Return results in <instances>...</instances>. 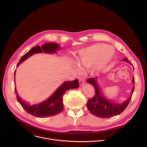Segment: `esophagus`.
<instances>
[{"instance_id":"obj_1","label":"esophagus","mask_w":147,"mask_h":147,"mask_svg":"<svg viewBox=\"0 0 147 147\" xmlns=\"http://www.w3.org/2000/svg\"><path fill=\"white\" fill-rule=\"evenodd\" d=\"M79 83L80 86H82V85H84L85 84V81L84 79L82 77H79Z\"/></svg>"}]
</instances>
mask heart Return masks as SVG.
<instances>
[{
  "instance_id": "heart-1",
  "label": "heart",
  "mask_w": 147,
  "mask_h": 147,
  "mask_svg": "<svg viewBox=\"0 0 147 147\" xmlns=\"http://www.w3.org/2000/svg\"><path fill=\"white\" fill-rule=\"evenodd\" d=\"M113 55V50L108 45L96 44L79 51L77 63L82 69H89L95 65V69L102 70L106 67Z\"/></svg>"
}]
</instances>
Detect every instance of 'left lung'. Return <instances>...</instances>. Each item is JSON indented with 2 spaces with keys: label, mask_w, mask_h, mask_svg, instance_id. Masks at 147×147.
<instances>
[{
  "label": "left lung",
  "mask_w": 147,
  "mask_h": 147,
  "mask_svg": "<svg viewBox=\"0 0 147 147\" xmlns=\"http://www.w3.org/2000/svg\"><path fill=\"white\" fill-rule=\"evenodd\" d=\"M123 60L132 65L127 58H124ZM132 81L133 83H135L134 77L133 78ZM87 82L91 84V85H92L95 89V94L94 96L87 101V105L88 109L92 115L102 118H108L121 113L128 106L134 90V87H133L131 90V95L130 97L125 101L120 103H114L108 100L102 95L98 82L95 78H88Z\"/></svg>",
  "instance_id": "left-lung-1"
}]
</instances>
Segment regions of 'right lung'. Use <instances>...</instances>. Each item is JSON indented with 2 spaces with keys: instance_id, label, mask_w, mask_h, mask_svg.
<instances>
[{
  "instance_id": "obj_1",
  "label": "right lung",
  "mask_w": 147,
  "mask_h": 147,
  "mask_svg": "<svg viewBox=\"0 0 147 147\" xmlns=\"http://www.w3.org/2000/svg\"><path fill=\"white\" fill-rule=\"evenodd\" d=\"M60 49L59 45L55 43H47L42 46H36L31 49L27 53L21 57L17 67L35 53H55L57 50ZM16 70L14 71L15 74ZM15 75V74H14ZM15 81V78H14ZM78 81L76 79L73 81H67L63 82L55 92L46 100L39 104L30 105V104L25 103L20 98L15 90L17 99L23 108L28 113L38 117H47L56 115L63 109V95L65 92L70 89H73L79 87Z\"/></svg>"
}]
</instances>
